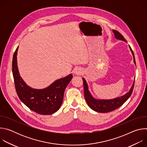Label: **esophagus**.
Instances as JSON below:
<instances>
[{
    "mask_svg": "<svg viewBox=\"0 0 147 147\" xmlns=\"http://www.w3.org/2000/svg\"><path fill=\"white\" fill-rule=\"evenodd\" d=\"M82 71L80 68H76L74 71V73L77 75H80L82 74Z\"/></svg>",
    "mask_w": 147,
    "mask_h": 147,
    "instance_id": "1",
    "label": "esophagus"
}]
</instances>
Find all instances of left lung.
Here are the masks:
<instances>
[{
    "label": "left lung",
    "instance_id": "left-lung-1",
    "mask_svg": "<svg viewBox=\"0 0 147 147\" xmlns=\"http://www.w3.org/2000/svg\"><path fill=\"white\" fill-rule=\"evenodd\" d=\"M113 32L114 33V35L116 39L124 41L125 42L127 43V41L124 38V36L118 31L116 30H113ZM130 51L131 52V53L133 56V61L135 65H136V60L134 57V53L130 47L129 45ZM83 80V84H84V97L85 99L88 104L89 107L92 109L93 111L95 112H98L99 113H108L111 111H113L117 108H119L120 107H121L122 105L131 96L133 88H134V85L135 82V77L134 79V82L132 86L131 87L129 91L127 92L125 94H124L123 96L114 98V99H96L95 98L92 94H91L88 84L84 78H82Z\"/></svg>",
    "mask_w": 147,
    "mask_h": 147
}]
</instances>
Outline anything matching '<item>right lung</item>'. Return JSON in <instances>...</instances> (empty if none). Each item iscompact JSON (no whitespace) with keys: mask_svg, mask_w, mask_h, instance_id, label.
<instances>
[{"mask_svg":"<svg viewBox=\"0 0 147 147\" xmlns=\"http://www.w3.org/2000/svg\"><path fill=\"white\" fill-rule=\"evenodd\" d=\"M18 47L13 57L12 71L17 94L24 104L32 111L40 115H51L60 108L64 92L73 78L70 74L55 81L47 88L35 89L28 86L20 76L17 67V55Z\"/></svg>","mask_w":147,"mask_h":147,"instance_id":"right-lung-1","label":"right lung"}]
</instances>
